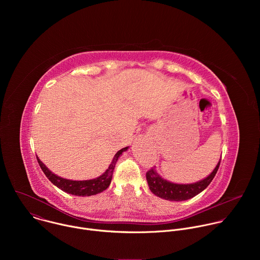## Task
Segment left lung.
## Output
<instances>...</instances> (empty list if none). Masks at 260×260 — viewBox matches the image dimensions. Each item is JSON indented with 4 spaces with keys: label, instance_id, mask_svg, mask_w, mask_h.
Wrapping results in <instances>:
<instances>
[{
    "label": "left lung",
    "instance_id": "left-lung-1",
    "mask_svg": "<svg viewBox=\"0 0 260 260\" xmlns=\"http://www.w3.org/2000/svg\"><path fill=\"white\" fill-rule=\"evenodd\" d=\"M220 160L214 171L211 173V175H209L206 179L193 184L182 185L166 181L157 174L154 168H151L149 171H147L146 179L151 192L155 196L168 201H186L196 197L209 186V184L212 182L219 169Z\"/></svg>",
    "mask_w": 260,
    "mask_h": 260
}]
</instances>
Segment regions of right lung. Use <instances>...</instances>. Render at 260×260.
Returning <instances> with one entry per match:
<instances>
[{"mask_svg":"<svg viewBox=\"0 0 260 260\" xmlns=\"http://www.w3.org/2000/svg\"><path fill=\"white\" fill-rule=\"evenodd\" d=\"M126 149H127V147L122 148L121 150H119L115 154L112 162H111V165L109 166L107 171L102 176H100L96 179L86 180V181H72V180H67V179L60 178V177L54 175L53 173H51L38 157H37V160H38L40 168L42 169V171L46 175V177L49 179V181H51L59 189H61L62 191H66L68 193L74 194V196L89 197V196L98 194V193L106 190L109 187L111 180H112V175H113V171H114L116 161H117L119 155Z\"/></svg>","mask_w":260,"mask_h":260,"instance_id":"right-lung-1","label":"right lung"}]
</instances>
